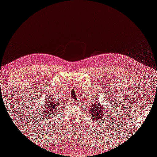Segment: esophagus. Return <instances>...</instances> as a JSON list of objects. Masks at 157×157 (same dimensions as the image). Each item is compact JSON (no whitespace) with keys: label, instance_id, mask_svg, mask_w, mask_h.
Wrapping results in <instances>:
<instances>
[{"label":"esophagus","instance_id":"obj_1","mask_svg":"<svg viewBox=\"0 0 157 157\" xmlns=\"http://www.w3.org/2000/svg\"><path fill=\"white\" fill-rule=\"evenodd\" d=\"M69 101H70V104H75L76 103V101L74 100H73V99H71Z\"/></svg>","mask_w":157,"mask_h":157}]
</instances>
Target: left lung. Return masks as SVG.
<instances>
[{"instance_id":"1","label":"left lung","mask_w":157,"mask_h":157,"mask_svg":"<svg viewBox=\"0 0 157 157\" xmlns=\"http://www.w3.org/2000/svg\"><path fill=\"white\" fill-rule=\"evenodd\" d=\"M89 113L90 114L91 120L99 121L101 120V118L104 116V109L102 106H101V104L97 103L96 101H92V104L89 109ZM89 116V115H88Z\"/></svg>"}]
</instances>
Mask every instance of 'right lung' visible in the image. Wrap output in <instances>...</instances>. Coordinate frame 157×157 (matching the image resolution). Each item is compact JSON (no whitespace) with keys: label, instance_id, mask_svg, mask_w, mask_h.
<instances>
[{"label":"right lung","instance_id":"obj_1","mask_svg":"<svg viewBox=\"0 0 157 157\" xmlns=\"http://www.w3.org/2000/svg\"><path fill=\"white\" fill-rule=\"evenodd\" d=\"M59 102V101L57 100H54L52 99V98H46L44 103V107L43 108V109H44V111H45L44 115H47V117L51 116H52V113H53L55 112H56L57 110H58L59 105V104H60Z\"/></svg>","mask_w":157,"mask_h":157}]
</instances>
